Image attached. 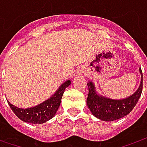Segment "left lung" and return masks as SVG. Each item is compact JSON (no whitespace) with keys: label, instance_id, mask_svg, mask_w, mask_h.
Returning <instances> with one entry per match:
<instances>
[{"label":"left lung","instance_id":"1","mask_svg":"<svg viewBox=\"0 0 147 147\" xmlns=\"http://www.w3.org/2000/svg\"><path fill=\"white\" fill-rule=\"evenodd\" d=\"M142 78V72L140 69ZM88 96L87 99L89 110L95 117L104 121H114L128 115L138 103L142 92V78L138 89L127 98L113 100L99 95L95 89L93 82H89Z\"/></svg>","mask_w":147,"mask_h":147}]
</instances>
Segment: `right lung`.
Returning <instances> with one entry per match:
<instances>
[{
	"mask_svg": "<svg viewBox=\"0 0 147 147\" xmlns=\"http://www.w3.org/2000/svg\"><path fill=\"white\" fill-rule=\"evenodd\" d=\"M70 80H67L59 87V89L55 92L51 98L31 108H28V109L18 108L14 106V105L10 104L9 101L8 104L11 108V110L15 114V115L22 121L28 123L41 124L50 120L55 116V113L59 109V105L61 102V98L65 88H68L70 85Z\"/></svg>",
	"mask_w": 147,
	"mask_h": 147,
	"instance_id": "right-lung-1",
	"label": "right lung"
}]
</instances>
